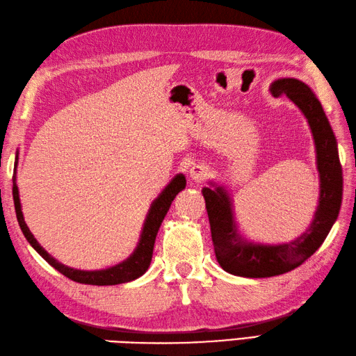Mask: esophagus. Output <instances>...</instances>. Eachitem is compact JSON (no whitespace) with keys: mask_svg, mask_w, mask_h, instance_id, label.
<instances>
[{"mask_svg":"<svg viewBox=\"0 0 356 356\" xmlns=\"http://www.w3.org/2000/svg\"><path fill=\"white\" fill-rule=\"evenodd\" d=\"M188 175L195 181V183H201V181L207 179L210 177V168L207 164L200 163V164H195L188 170Z\"/></svg>","mask_w":356,"mask_h":356,"instance_id":"esophagus-1","label":"esophagus"}]
</instances>
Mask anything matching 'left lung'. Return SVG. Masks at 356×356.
<instances>
[{
  "label": "left lung",
  "mask_w": 356,
  "mask_h": 356,
  "mask_svg": "<svg viewBox=\"0 0 356 356\" xmlns=\"http://www.w3.org/2000/svg\"><path fill=\"white\" fill-rule=\"evenodd\" d=\"M274 96L285 94L309 124L320 178L318 205L311 225L291 242L260 243L243 238L234 219L233 200L222 184L210 181L202 187L213 247L222 270L248 279L273 277L288 273L309 259L325 242L338 218L343 200V169L338 145L320 100L305 82L282 77L270 85Z\"/></svg>",
  "instance_id": "obj_1"
}]
</instances>
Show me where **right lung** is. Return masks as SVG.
I'll use <instances>...</instances> for the list:
<instances>
[{"label":"right lung","instance_id":"right-lung-1","mask_svg":"<svg viewBox=\"0 0 356 356\" xmlns=\"http://www.w3.org/2000/svg\"><path fill=\"white\" fill-rule=\"evenodd\" d=\"M17 169H18V152H17V156H15V165H13V202H15V211H17V218L24 236H26V239L29 241L31 247H33L39 254H41L47 262L54 268V270H58L60 274H64L65 277L79 283H85V285H97V286L120 285V283L132 282L138 279L140 275H143L147 271L149 265H151L155 238H156L158 230H160L163 219L165 215H168L170 204L173 200H175V196L186 188V177L183 173H178V175L173 177L170 179V183L163 188V192L158 195L154 200V202L151 204V209H149L146 215L143 228H141V234H140L137 247L128 259L114 266L105 268V270L85 271V270H76V268H71L58 262L56 259L51 257V254H49V252L39 245V242L35 239V236L31 234L26 220H24V215L21 210L19 192L17 186Z\"/></svg>","mask_w":356,"mask_h":356}]
</instances>
